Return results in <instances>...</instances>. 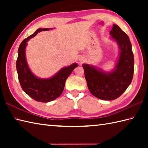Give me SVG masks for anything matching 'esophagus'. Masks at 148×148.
Segmentation results:
<instances>
[{"label":"esophagus","instance_id":"1","mask_svg":"<svg viewBox=\"0 0 148 148\" xmlns=\"http://www.w3.org/2000/svg\"><path fill=\"white\" fill-rule=\"evenodd\" d=\"M79 60V61H80V62H83L84 61V60L83 57H80Z\"/></svg>","mask_w":148,"mask_h":148}]
</instances>
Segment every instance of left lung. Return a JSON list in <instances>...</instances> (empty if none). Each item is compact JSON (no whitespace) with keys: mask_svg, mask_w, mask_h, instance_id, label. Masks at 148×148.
I'll list each match as a JSON object with an SVG mask.
<instances>
[{"mask_svg":"<svg viewBox=\"0 0 148 148\" xmlns=\"http://www.w3.org/2000/svg\"><path fill=\"white\" fill-rule=\"evenodd\" d=\"M110 34L119 48L115 69L106 72L93 65L83 64L90 93L97 98L105 100H114L120 97L130 84L134 75V58L129 37L115 24Z\"/></svg>","mask_w":148,"mask_h":148,"instance_id":"left-lung-1","label":"left lung"}]
</instances>
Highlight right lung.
I'll use <instances>...</instances> for the list:
<instances>
[{
  "mask_svg": "<svg viewBox=\"0 0 148 148\" xmlns=\"http://www.w3.org/2000/svg\"><path fill=\"white\" fill-rule=\"evenodd\" d=\"M51 29H39L34 34L25 39L18 48L16 60V70L18 79L21 88L31 98L37 102H49L61 95L65 86V81L77 67L76 63L60 70L53 77L48 79H41L36 77L29 67L25 56V48L29 40L41 31Z\"/></svg>",
  "mask_w": 148,
  "mask_h": 148,
  "instance_id": "right-lung-1",
  "label": "right lung"
}]
</instances>
